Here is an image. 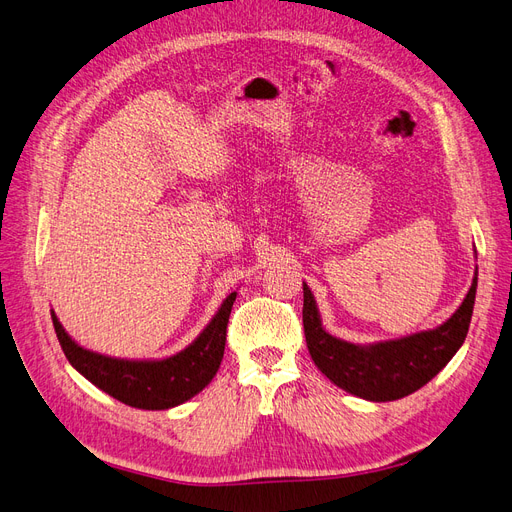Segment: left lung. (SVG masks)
I'll return each mask as SVG.
<instances>
[{
    "mask_svg": "<svg viewBox=\"0 0 512 512\" xmlns=\"http://www.w3.org/2000/svg\"><path fill=\"white\" fill-rule=\"evenodd\" d=\"M477 281L479 271H474L466 298L447 322L432 330L366 345L326 332L315 296L303 281V326L311 360L334 385L358 398L390 402L409 396L432 381L464 345Z\"/></svg>",
    "mask_w": 512,
    "mask_h": 512,
    "instance_id": "1",
    "label": "left lung"
}]
</instances>
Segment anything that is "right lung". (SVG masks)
<instances>
[{"instance_id":"1","label":"right lung","mask_w":512,"mask_h":512,"mask_svg":"<svg viewBox=\"0 0 512 512\" xmlns=\"http://www.w3.org/2000/svg\"><path fill=\"white\" fill-rule=\"evenodd\" d=\"M237 292L228 294L199 337L167 358L129 360L99 354L69 337L57 313L52 326L65 358L101 392L144 411H165L203 392L216 377L226 345V326Z\"/></svg>"}]
</instances>
